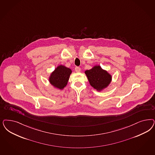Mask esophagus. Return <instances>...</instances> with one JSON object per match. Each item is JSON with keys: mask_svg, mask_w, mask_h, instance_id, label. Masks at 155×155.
Masks as SVG:
<instances>
[{"mask_svg": "<svg viewBox=\"0 0 155 155\" xmlns=\"http://www.w3.org/2000/svg\"><path fill=\"white\" fill-rule=\"evenodd\" d=\"M75 71L76 72H80V70H81V68H80L79 67H76L75 68Z\"/></svg>", "mask_w": 155, "mask_h": 155, "instance_id": "esophagus-1", "label": "esophagus"}]
</instances>
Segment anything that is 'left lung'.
Segmentation results:
<instances>
[{
  "mask_svg": "<svg viewBox=\"0 0 155 155\" xmlns=\"http://www.w3.org/2000/svg\"><path fill=\"white\" fill-rule=\"evenodd\" d=\"M90 84L97 90H103L107 87L111 81V76L99 65L95 66L85 72Z\"/></svg>",
  "mask_w": 155,
  "mask_h": 155,
  "instance_id": "8db88e82",
  "label": "left lung"
}]
</instances>
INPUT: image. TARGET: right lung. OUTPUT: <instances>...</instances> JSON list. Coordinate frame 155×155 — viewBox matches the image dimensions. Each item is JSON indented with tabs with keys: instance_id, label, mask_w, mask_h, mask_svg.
I'll use <instances>...</instances> for the list:
<instances>
[{
	"instance_id": "right-lung-1",
	"label": "right lung",
	"mask_w": 155,
	"mask_h": 155,
	"mask_svg": "<svg viewBox=\"0 0 155 155\" xmlns=\"http://www.w3.org/2000/svg\"><path fill=\"white\" fill-rule=\"evenodd\" d=\"M71 72V69L64 65L58 66L50 76V83L60 90L63 89L67 84Z\"/></svg>"
}]
</instances>
